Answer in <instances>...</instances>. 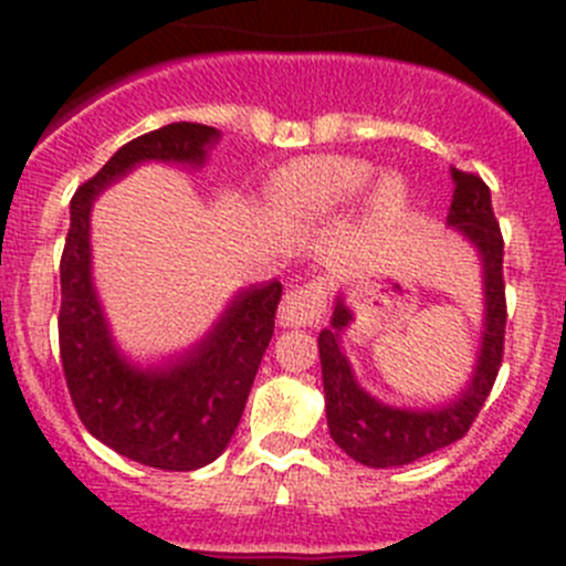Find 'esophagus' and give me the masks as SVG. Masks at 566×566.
I'll return each instance as SVG.
<instances>
[{"mask_svg": "<svg viewBox=\"0 0 566 566\" xmlns=\"http://www.w3.org/2000/svg\"><path fill=\"white\" fill-rule=\"evenodd\" d=\"M325 312V287L323 282H310L304 287H295L284 295L279 306V325L284 328H301V325L319 323Z\"/></svg>", "mask_w": 566, "mask_h": 566, "instance_id": "34e87169", "label": "esophagus"}]
</instances>
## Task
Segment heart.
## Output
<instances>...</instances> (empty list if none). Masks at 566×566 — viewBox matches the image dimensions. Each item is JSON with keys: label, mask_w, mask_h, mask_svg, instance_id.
I'll list each match as a JSON object with an SVG mask.
<instances>
[{"label": "heart", "mask_w": 566, "mask_h": 566, "mask_svg": "<svg viewBox=\"0 0 566 566\" xmlns=\"http://www.w3.org/2000/svg\"><path fill=\"white\" fill-rule=\"evenodd\" d=\"M373 177V167L358 158H306L282 169L273 182L271 205L279 216H328L350 202ZM410 197L408 180L386 169L367 191V216L378 224L397 219Z\"/></svg>", "instance_id": "1"}]
</instances>
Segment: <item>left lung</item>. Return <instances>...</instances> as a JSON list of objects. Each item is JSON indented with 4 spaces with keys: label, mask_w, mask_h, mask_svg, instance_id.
Returning <instances> with one entry per match:
<instances>
[{
    "label": "left lung",
    "mask_w": 566,
    "mask_h": 566,
    "mask_svg": "<svg viewBox=\"0 0 566 566\" xmlns=\"http://www.w3.org/2000/svg\"><path fill=\"white\" fill-rule=\"evenodd\" d=\"M452 205H449L447 227H452L462 241L471 243L482 268V339H479L476 361L471 378L452 399L427 408L389 405L369 394L358 384L353 364L342 350V334L356 319L345 304V293L336 295L334 315L328 328L319 331V367H323L325 419L336 447L353 460L369 468H394L427 458L449 443L460 441L476 419L479 408L495 384L504 353V241L499 221L493 216L490 188L482 177L460 172L452 167Z\"/></svg>",
    "instance_id": "left-lung-1"
}]
</instances>
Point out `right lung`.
I'll use <instances>...</instances> for the list:
<instances>
[{
	"mask_svg": "<svg viewBox=\"0 0 566 566\" xmlns=\"http://www.w3.org/2000/svg\"><path fill=\"white\" fill-rule=\"evenodd\" d=\"M221 130L169 123L119 147L71 199L60 262V356L67 391L90 432L123 458L161 471H197L227 449L273 336L282 284L238 290L202 339L153 364L117 347L93 282L90 219L108 186L142 164L199 169Z\"/></svg>",
	"mask_w": 566,
	"mask_h": 566,
	"instance_id": "right-lung-1",
	"label": "right lung"
}]
</instances>
